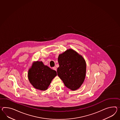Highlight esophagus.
<instances>
[{
	"label": "esophagus",
	"mask_w": 120,
	"mask_h": 120,
	"mask_svg": "<svg viewBox=\"0 0 120 120\" xmlns=\"http://www.w3.org/2000/svg\"><path fill=\"white\" fill-rule=\"evenodd\" d=\"M52 69L53 70H54L56 71V67H53Z\"/></svg>",
	"instance_id": "esophagus-1"
}]
</instances>
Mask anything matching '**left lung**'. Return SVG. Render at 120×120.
<instances>
[{
	"label": "left lung",
	"mask_w": 120,
	"mask_h": 120,
	"mask_svg": "<svg viewBox=\"0 0 120 120\" xmlns=\"http://www.w3.org/2000/svg\"><path fill=\"white\" fill-rule=\"evenodd\" d=\"M58 62V75L65 86L72 91L80 88L86 72V61L82 56L69 49L59 55Z\"/></svg>",
	"instance_id": "8db88e82"
}]
</instances>
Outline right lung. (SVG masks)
Masks as SVG:
<instances>
[{
    "mask_svg": "<svg viewBox=\"0 0 120 120\" xmlns=\"http://www.w3.org/2000/svg\"><path fill=\"white\" fill-rule=\"evenodd\" d=\"M57 75L56 71L44 65L41 61H34L29 68L28 77L33 87L41 91L47 90L52 79Z\"/></svg>",
    "mask_w": 120,
    "mask_h": 120,
    "instance_id": "obj_1",
    "label": "right lung"
}]
</instances>
